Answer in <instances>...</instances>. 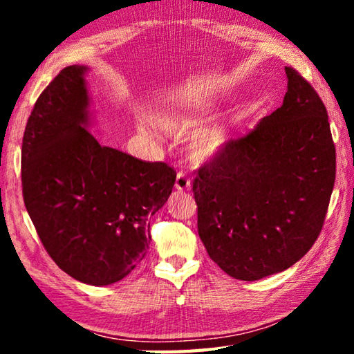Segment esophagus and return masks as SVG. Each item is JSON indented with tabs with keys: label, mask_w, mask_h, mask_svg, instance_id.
I'll return each instance as SVG.
<instances>
[{
	"label": "esophagus",
	"mask_w": 354,
	"mask_h": 354,
	"mask_svg": "<svg viewBox=\"0 0 354 354\" xmlns=\"http://www.w3.org/2000/svg\"><path fill=\"white\" fill-rule=\"evenodd\" d=\"M175 189L179 192L189 190L190 189V179L185 176V173L179 171L176 175V181H175Z\"/></svg>",
	"instance_id": "obj_1"
}]
</instances>
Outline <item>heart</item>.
Instances as JSON below:
<instances>
[{
	"label": "heart",
	"instance_id": "heart-1",
	"mask_svg": "<svg viewBox=\"0 0 354 354\" xmlns=\"http://www.w3.org/2000/svg\"><path fill=\"white\" fill-rule=\"evenodd\" d=\"M209 113H211V107L167 112L158 117V124L173 136H184L205 124L209 120ZM230 134L231 127L226 123H217L195 131L187 142L189 159L195 164H205L214 159L225 148L226 142L230 140Z\"/></svg>",
	"mask_w": 354,
	"mask_h": 354
}]
</instances>
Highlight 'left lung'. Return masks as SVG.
<instances>
[{
    "mask_svg": "<svg viewBox=\"0 0 354 354\" xmlns=\"http://www.w3.org/2000/svg\"><path fill=\"white\" fill-rule=\"evenodd\" d=\"M281 107L226 142L194 181L198 236L230 277L257 281L284 272L319 237L335 179L326 107L286 67Z\"/></svg>",
    "mask_w": 354,
    "mask_h": 354,
    "instance_id": "8db88e82",
    "label": "left lung"
}]
</instances>
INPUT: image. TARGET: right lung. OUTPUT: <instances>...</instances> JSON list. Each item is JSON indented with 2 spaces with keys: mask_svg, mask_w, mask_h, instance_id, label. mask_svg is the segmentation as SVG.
<instances>
[{
  "mask_svg": "<svg viewBox=\"0 0 354 354\" xmlns=\"http://www.w3.org/2000/svg\"><path fill=\"white\" fill-rule=\"evenodd\" d=\"M88 71L64 68L35 103L23 136V198L59 268L80 283L109 286L145 257L148 221L176 175L97 140Z\"/></svg>",
  "mask_w": 354,
  "mask_h": 354,
  "instance_id": "obj_1",
  "label": "right lung"
}]
</instances>
